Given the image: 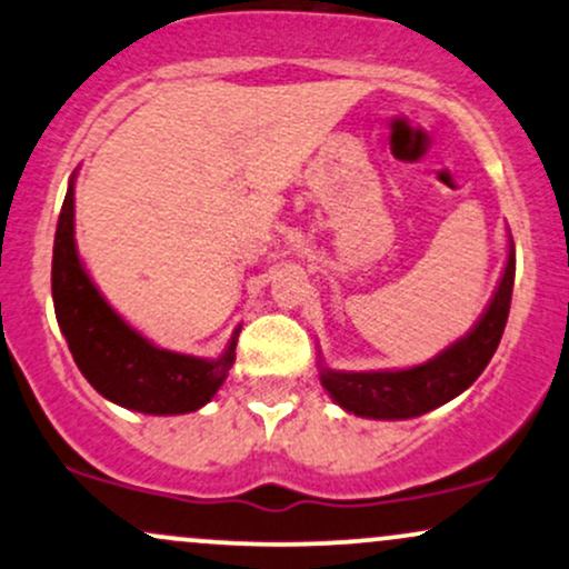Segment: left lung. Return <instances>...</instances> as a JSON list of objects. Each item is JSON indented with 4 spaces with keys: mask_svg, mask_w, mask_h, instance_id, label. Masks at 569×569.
Wrapping results in <instances>:
<instances>
[{
    "mask_svg": "<svg viewBox=\"0 0 569 569\" xmlns=\"http://www.w3.org/2000/svg\"><path fill=\"white\" fill-rule=\"evenodd\" d=\"M516 276L513 243L492 302L479 323L430 361L398 371H335L321 367V382L345 411L371 420H409L452 401L471 388L498 350Z\"/></svg>",
    "mask_w": 569,
    "mask_h": 569,
    "instance_id": "8db88e82",
    "label": "left lung"
}]
</instances>
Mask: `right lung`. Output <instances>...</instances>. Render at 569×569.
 I'll return each instance as SVG.
<instances>
[{
  "label": "right lung",
  "instance_id": "right-lung-1",
  "mask_svg": "<svg viewBox=\"0 0 569 569\" xmlns=\"http://www.w3.org/2000/svg\"><path fill=\"white\" fill-rule=\"evenodd\" d=\"M53 305L74 363L93 388L120 407L143 415H187L208 403L234 363L230 348L217 361L154 348L107 305L77 257L74 179L58 217L53 243Z\"/></svg>",
  "mask_w": 569,
  "mask_h": 569
}]
</instances>
